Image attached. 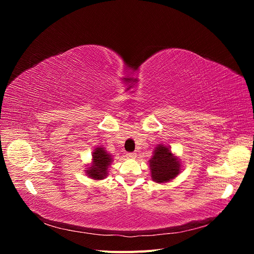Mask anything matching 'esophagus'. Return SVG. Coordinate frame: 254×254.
<instances>
[{
	"mask_svg": "<svg viewBox=\"0 0 254 254\" xmlns=\"http://www.w3.org/2000/svg\"><path fill=\"white\" fill-rule=\"evenodd\" d=\"M126 157L129 159H133L136 157V153L135 152H127L126 153Z\"/></svg>",
	"mask_w": 254,
	"mask_h": 254,
	"instance_id": "obj_1",
	"label": "esophagus"
}]
</instances>
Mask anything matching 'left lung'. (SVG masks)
<instances>
[{
  "label": "left lung",
  "mask_w": 254,
  "mask_h": 254,
  "mask_svg": "<svg viewBox=\"0 0 254 254\" xmlns=\"http://www.w3.org/2000/svg\"><path fill=\"white\" fill-rule=\"evenodd\" d=\"M151 178L158 183H164L173 180L180 172V162L175 157L170 147L159 144L152 158L149 160Z\"/></svg>",
  "instance_id": "left-lung-1"
}]
</instances>
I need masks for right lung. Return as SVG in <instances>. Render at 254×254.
Here are the masks:
<instances>
[{
  "label": "right lung",
  "instance_id": "add662e5",
  "mask_svg": "<svg viewBox=\"0 0 254 254\" xmlns=\"http://www.w3.org/2000/svg\"><path fill=\"white\" fill-rule=\"evenodd\" d=\"M93 162H92L91 167L87 171V175H89L90 178L95 180H102L106 178L107 174H108V166L112 162L111 156L107 151L102 148L97 147L94 149L93 155Z\"/></svg>",
  "mask_w": 254,
  "mask_h": 254
}]
</instances>
